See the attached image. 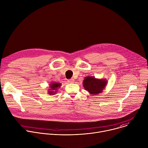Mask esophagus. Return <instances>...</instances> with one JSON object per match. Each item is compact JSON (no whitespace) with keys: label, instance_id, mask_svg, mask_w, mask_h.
I'll return each mask as SVG.
<instances>
[{"label":"esophagus","instance_id":"esophagus-1","mask_svg":"<svg viewBox=\"0 0 148 148\" xmlns=\"http://www.w3.org/2000/svg\"><path fill=\"white\" fill-rule=\"evenodd\" d=\"M68 82H69V83H74V79L73 78H71V79H69V80H68Z\"/></svg>","mask_w":148,"mask_h":148}]
</instances>
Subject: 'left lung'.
Here are the masks:
<instances>
[{"mask_svg": "<svg viewBox=\"0 0 148 148\" xmlns=\"http://www.w3.org/2000/svg\"><path fill=\"white\" fill-rule=\"evenodd\" d=\"M108 81L105 78H95L93 76L86 77L83 80V87L90 94L95 95L101 94L107 86Z\"/></svg>", "mask_w": 148, "mask_h": 148, "instance_id": "1", "label": "left lung"}]
</instances>
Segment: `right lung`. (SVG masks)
Listing matches in <instances>:
<instances>
[{"label": "right lung", "instance_id": "add662e5", "mask_svg": "<svg viewBox=\"0 0 148 148\" xmlns=\"http://www.w3.org/2000/svg\"><path fill=\"white\" fill-rule=\"evenodd\" d=\"M61 86V83H58V82H51L49 84V88L48 90V94L51 95H54L56 93H57L58 89L60 88Z\"/></svg>", "mask_w": 148, "mask_h": 148}]
</instances>
